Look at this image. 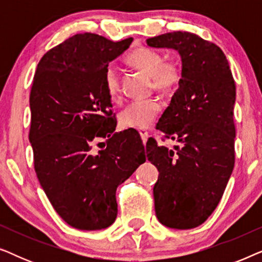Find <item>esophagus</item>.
I'll use <instances>...</instances> for the list:
<instances>
[{"instance_id":"esophagus-1","label":"esophagus","mask_w":262,"mask_h":262,"mask_svg":"<svg viewBox=\"0 0 262 262\" xmlns=\"http://www.w3.org/2000/svg\"><path fill=\"white\" fill-rule=\"evenodd\" d=\"M138 132H139V135H141V138H142L143 143H144V144H145L146 141H148V137H149V132L146 131V130H144V128H139Z\"/></svg>"}]
</instances>
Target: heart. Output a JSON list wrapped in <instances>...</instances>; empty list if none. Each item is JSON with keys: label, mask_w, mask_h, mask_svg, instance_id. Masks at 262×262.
I'll return each mask as SVG.
<instances>
[{"label": "heart", "mask_w": 262, "mask_h": 262, "mask_svg": "<svg viewBox=\"0 0 262 262\" xmlns=\"http://www.w3.org/2000/svg\"><path fill=\"white\" fill-rule=\"evenodd\" d=\"M128 62L137 69L151 76L152 87L162 93L173 92L182 80L180 63L166 62L163 53L156 50L142 48L128 56ZM107 94L113 101L120 98V74L116 66L110 64L103 75ZM161 111V102L157 99L134 100L127 103L119 113L120 124L125 127L146 128L151 126Z\"/></svg>", "instance_id": "obj_1"}]
</instances>
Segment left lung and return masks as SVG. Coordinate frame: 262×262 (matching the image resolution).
I'll list each match as a JSON object with an SVG mask.
<instances>
[{"label":"left lung","instance_id":"1","mask_svg":"<svg viewBox=\"0 0 262 262\" xmlns=\"http://www.w3.org/2000/svg\"><path fill=\"white\" fill-rule=\"evenodd\" d=\"M146 44L178 51L182 67V80L157 124L179 144L146 143V157L160 173L155 212L168 228L193 229L216 209L234 169L235 81L223 51L196 34L171 32Z\"/></svg>","mask_w":262,"mask_h":262}]
</instances>
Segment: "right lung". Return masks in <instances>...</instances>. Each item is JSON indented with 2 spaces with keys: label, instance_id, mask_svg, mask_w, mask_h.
Returning a JSON list of instances; mask_svg holds the SVG:
<instances>
[{
  "label": "right lung",
  "instance_id": "add662e5",
  "mask_svg": "<svg viewBox=\"0 0 262 262\" xmlns=\"http://www.w3.org/2000/svg\"><path fill=\"white\" fill-rule=\"evenodd\" d=\"M134 39L75 34L42 56L30 96L34 169L56 212L80 230L116 221V191L145 162L144 145L117 120L103 75ZM107 138L94 148L99 139Z\"/></svg>",
  "mask_w": 262,
  "mask_h": 262
}]
</instances>
